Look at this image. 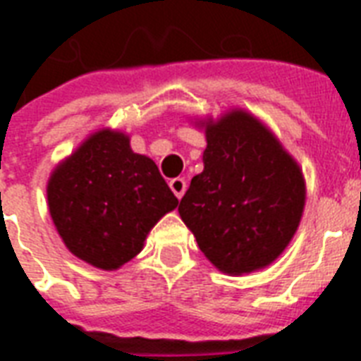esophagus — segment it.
<instances>
[{"label":"esophagus","instance_id":"esophagus-1","mask_svg":"<svg viewBox=\"0 0 361 361\" xmlns=\"http://www.w3.org/2000/svg\"><path fill=\"white\" fill-rule=\"evenodd\" d=\"M170 189H172V192H174L176 197L181 198L183 197V192H185L187 189V181L183 180V178H174V180H170Z\"/></svg>","mask_w":361,"mask_h":361}]
</instances>
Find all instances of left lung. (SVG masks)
<instances>
[{"mask_svg": "<svg viewBox=\"0 0 361 361\" xmlns=\"http://www.w3.org/2000/svg\"><path fill=\"white\" fill-rule=\"evenodd\" d=\"M204 170L191 180L180 217L223 274L271 264L296 234L305 181L298 163L245 110L204 121Z\"/></svg>", "mask_w": 361, "mask_h": 361, "instance_id": "8db88e82", "label": "left lung"}]
</instances>
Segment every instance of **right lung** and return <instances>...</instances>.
<instances>
[{
	"mask_svg": "<svg viewBox=\"0 0 361 361\" xmlns=\"http://www.w3.org/2000/svg\"><path fill=\"white\" fill-rule=\"evenodd\" d=\"M52 221L75 257L118 269L147 232L178 206L157 164L130 149L129 136L103 129L56 166L47 187Z\"/></svg>",
	"mask_w": 361,
	"mask_h": 361,
	"instance_id": "right-lung-1",
	"label": "right lung"
}]
</instances>
